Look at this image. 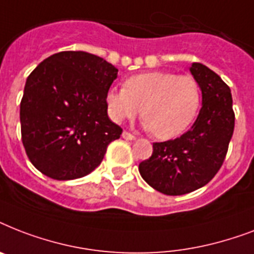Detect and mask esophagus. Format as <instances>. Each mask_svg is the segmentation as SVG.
Segmentation results:
<instances>
[{
  "instance_id": "1",
  "label": "esophagus",
  "mask_w": 254,
  "mask_h": 254,
  "mask_svg": "<svg viewBox=\"0 0 254 254\" xmlns=\"http://www.w3.org/2000/svg\"><path fill=\"white\" fill-rule=\"evenodd\" d=\"M123 138H125V139H129V141H134L135 139V135H133L131 134V133H129V131H124L123 133Z\"/></svg>"
}]
</instances>
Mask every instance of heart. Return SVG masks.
I'll return each instance as SVG.
<instances>
[{"instance_id":"obj_1","label":"heart","mask_w":254,"mask_h":254,"mask_svg":"<svg viewBox=\"0 0 254 254\" xmlns=\"http://www.w3.org/2000/svg\"><path fill=\"white\" fill-rule=\"evenodd\" d=\"M115 123L133 120L141 111L143 125L159 139L183 134L195 121L201 104V89L190 75L151 71L130 76L124 88H111L105 97Z\"/></svg>"}]
</instances>
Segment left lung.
I'll use <instances>...</instances> for the list:
<instances>
[{
	"instance_id": "8db88e82",
	"label": "left lung",
	"mask_w": 254,
	"mask_h": 254,
	"mask_svg": "<svg viewBox=\"0 0 254 254\" xmlns=\"http://www.w3.org/2000/svg\"><path fill=\"white\" fill-rule=\"evenodd\" d=\"M190 71L203 96L196 121L181 137L153 143L151 157L138 166L143 181L165 195H185L207 185L224 162L235 129L228 85L201 63Z\"/></svg>"
}]
</instances>
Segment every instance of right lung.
Instances as JSON below:
<instances>
[{
	"mask_svg": "<svg viewBox=\"0 0 254 254\" xmlns=\"http://www.w3.org/2000/svg\"><path fill=\"white\" fill-rule=\"evenodd\" d=\"M115 65L84 51H62L38 64L21 100L22 143L46 177L69 181L99 166L123 129L107 113Z\"/></svg>",
	"mask_w": 254,
	"mask_h": 254,
	"instance_id": "obj_1",
	"label": "right lung"
}]
</instances>
